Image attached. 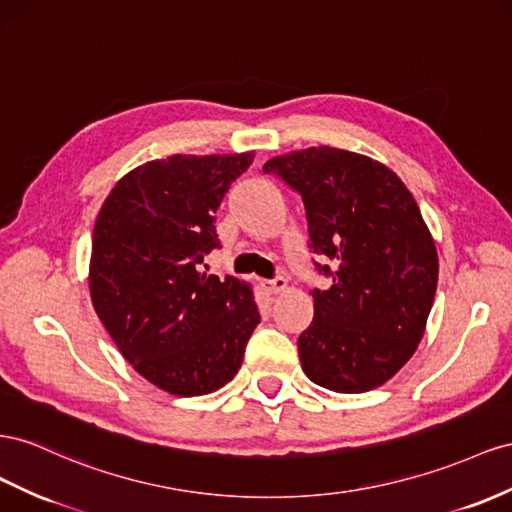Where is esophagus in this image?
<instances>
[{
    "mask_svg": "<svg viewBox=\"0 0 512 512\" xmlns=\"http://www.w3.org/2000/svg\"><path fill=\"white\" fill-rule=\"evenodd\" d=\"M265 288L269 290L271 295H275V293H280V290H284V288H286V280L282 278V275H278V278L267 280V282H265Z\"/></svg>",
    "mask_w": 512,
    "mask_h": 512,
    "instance_id": "esophagus-1",
    "label": "esophagus"
}]
</instances>
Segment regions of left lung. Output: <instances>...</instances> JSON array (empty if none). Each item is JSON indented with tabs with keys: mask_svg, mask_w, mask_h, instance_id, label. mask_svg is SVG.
I'll return each instance as SVG.
<instances>
[{
	"mask_svg": "<svg viewBox=\"0 0 512 512\" xmlns=\"http://www.w3.org/2000/svg\"><path fill=\"white\" fill-rule=\"evenodd\" d=\"M262 172L301 196L314 271L329 278L297 340L303 372L342 394L379 388L418 349L435 299L437 250L416 200L379 161L331 146L273 157Z\"/></svg>",
	"mask_w": 512,
	"mask_h": 512,
	"instance_id": "8db88e82",
	"label": "left lung"
}]
</instances>
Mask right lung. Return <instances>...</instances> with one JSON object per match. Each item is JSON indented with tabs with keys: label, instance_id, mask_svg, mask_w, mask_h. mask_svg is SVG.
I'll list each match as a JSON object with an SVG mask.
<instances>
[{
	"label": "right lung",
	"instance_id": "add662e5",
	"mask_svg": "<svg viewBox=\"0 0 512 512\" xmlns=\"http://www.w3.org/2000/svg\"><path fill=\"white\" fill-rule=\"evenodd\" d=\"M252 161L254 153L148 161L96 217L94 310L124 359L170 394L224 388L260 323L250 286L202 271L219 247L215 211Z\"/></svg>",
	"mask_w": 512,
	"mask_h": 512
}]
</instances>
